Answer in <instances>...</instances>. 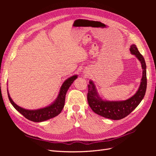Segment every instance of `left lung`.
I'll return each instance as SVG.
<instances>
[{
	"label": "left lung",
	"instance_id": "8db88e82",
	"mask_svg": "<svg viewBox=\"0 0 156 156\" xmlns=\"http://www.w3.org/2000/svg\"><path fill=\"white\" fill-rule=\"evenodd\" d=\"M129 50L131 54L135 55L139 60L143 69L140 85L134 95L126 100L108 101L100 96L94 81L92 80H90L89 81L87 95L88 105L96 114L106 119L115 120L124 119L139 105L144 97L147 86L145 60L135 44L131 45Z\"/></svg>",
	"mask_w": 156,
	"mask_h": 156
}]
</instances>
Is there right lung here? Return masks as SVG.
<instances>
[{
	"mask_svg": "<svg viewBox=\"0 0 156 156\" xmlns=\"http://www.w3.org/2000/svg\"><path fill=\"white\" fill-rule=\"evenodd\" d=\"M77 77V75H74L65 80L62 86L60 87L57 98L55 99L53 102H52L51 104L46 107L37 108V109H27V108H23L17 105L12 100L8 90L9 100H10L13 107L22 115L24 116L27 119L34 122H41L48 120L58 115L62 111L64 107L66 94L70 86Z\"/></svg>",
	"mask_w": 156,
	"mask_h": 156,
	"instance_id": "add662e5",
	"label": "right lung"
}]
</instances>
